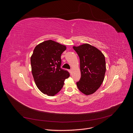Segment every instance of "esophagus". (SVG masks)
Segmentation results:
<instances>
[{
    "mask_svg": "<svg viewBox=\"0 0 133 133\" xmlns=\"http://www.w3.org/2000/svg\"><path fill=\"white\" fill-rule=\"evenodd\" d=\"M69 72L70 73V74H71V73H72V69L69 70Z\"/></svg>",
    "mask_w": 133,
    "mask_h": 133,
    "instance_id": "1",
    "label": "esophagus"
}]
</instances>
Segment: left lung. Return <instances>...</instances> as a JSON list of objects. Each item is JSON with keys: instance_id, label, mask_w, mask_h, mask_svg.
<instances>
[{"instance_id": "8db88e82", "label": "left lung", "mask_w": 133, "mask_h": 133, "mask_svg": "<svg viewBox=\"0 0 133 133\" xmlns=\"http://www.w3.org/2000/svg\"><path fill=\"white\" fill-rule=\"evenodd\" d=\"M79 56L81 78L76 83L78 89L86 95L92 94L103 83L106 72L104 54L88 44L73 46Z\"/></svg>"}]
</instances>
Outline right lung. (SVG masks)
I'll return each instance as SVG.
<instances>
[{
	"label": "right lung",
	"mask_w": 133,
	"mask_h": 133,
	"mask_svg": "<svg viewBox=\"0 0 133 133\" xmlns=\"http://www.w3.org/2000/svg\"><path fill=\"white\" fill-rule=\"evenodd\" d=\"M66 46L51 40L37 45L30 58L31 72L41 91L54 96L63 88L69 73L61 68V55Z\"/></svg>",
	"instance_id": "1"
}]
</instances>
